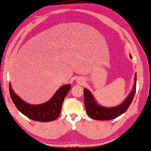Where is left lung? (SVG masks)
I'll return each mask as SVG.
<instances>
[{
    "mask_svg": "<svg viewBox=\"0 0 151 151\" xmlns=\"http://www.w3.org/2000/svg\"><path fill=\"white\" fill-rule=\"evenodd\" d=\"M132 58V56L130 55ZM136 89V73L134 76V83L133 90H132L124 101L117 106L106 108L99 106L89 90L85 88L84 92V103L87 114L90 118L96 120H110L121 116L127 111L131 104L134 97Z\"/></svg>",
    "mask_w": 151,
    "mask_h": 151,
    "instance_id": "left-lung-1",
    "label": "left lung"
}]
</instances>
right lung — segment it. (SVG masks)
Segmentation results:
<instances>
[{"label": "right lung", "mask_w": 151, "mask_h": 151, "mask_svg": "<svg viewBox=\"0 0 151 151\" xmlns=\"http://www.w3.org/2000/svg\"><path fill=\"white\" fill-rule=\"evenodd\" d=\"M71 88L70 85L62 86L48 101L41 105H30L16 94L9 84V91L13 103L20 112L28 118L37 122H48L60 116L63 101Z\"/></svg>", "instance_id": "add662e5"}]
</instances>
